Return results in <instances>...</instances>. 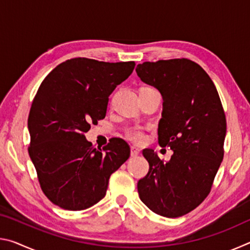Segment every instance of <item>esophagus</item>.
I'll return each instance as SVG.
<instances>
[{"mask_svg":"<svg viewBox=\"0 0 250 250\" xmlns=\"http://www.w3.org/2000/svg\"><path fill=\"white\" fill-rule=\"evenodd\" d=\"M130 154H131V156H133V158H135V156H138L139 154H140V150L137 149V147H135V146H131Z\"/></svg>","mask_w":250,"mask_h":250,"instance_id":"1","label":"esophagus"}]
</instances>
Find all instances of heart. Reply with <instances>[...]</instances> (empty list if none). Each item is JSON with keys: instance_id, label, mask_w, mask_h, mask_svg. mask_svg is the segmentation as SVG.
I'll use <instances>...</instances> for the list:
<instances>
[{"instance_id": "1", "label": "heart", "mask_w": 250, "mask_h": 250, "mask_svg": "<svg viewBox=\"0 0 250 250\" xmlns=\"http://www.w3.org/2000/svg\"><path fill=\"white\" fill-rule=\"evenodd\" d=\"M125 137L131 142L140 145L146 140V134L140 128H130L125 131Z\"/></svg>"}]
</instances>
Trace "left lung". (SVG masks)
<instances>
[{"instance_id": "8db88e82", "label": "left lung", "mask_w": 250, "mask_h": 250, "mask_svg": "<svg viewBox=\"0 0 250 250\" xmlns=\"http://www.w3.org/2000/svg\"><path fill=\"white\" fill-rule=\"evenodd\" d=\"M135 71L162 95L159 145L173 150L167 162L143 150L150 167L138 182L139 196L161 216H183L210 192L224 156L225 112L209 76L189 59L146 62Z\"/></svg>"}]
</instances>
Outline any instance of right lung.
I'll list each match as a JSON object with an SVG mask.
<instances>
[{
  "mask_svg": "<svg viewBox=\"0 0 250 250\" xmlns=\"http://www.w3.org/2000/svg\"><path fill=\"white\" fill-rule=\"evenodd\" d=\"M134 66L73 58L41 83L28 115V153L42 191L61 208L83 210L97 204L110 175L129 159L130 146L122 139L96 149L84 132L105 117L109 96Z\"/></svg>",
  "mask_w": 250,
  "mask_h": 250,
  "instance_id": "add662e5",
  "label": "right lung"
}]
</instances>
